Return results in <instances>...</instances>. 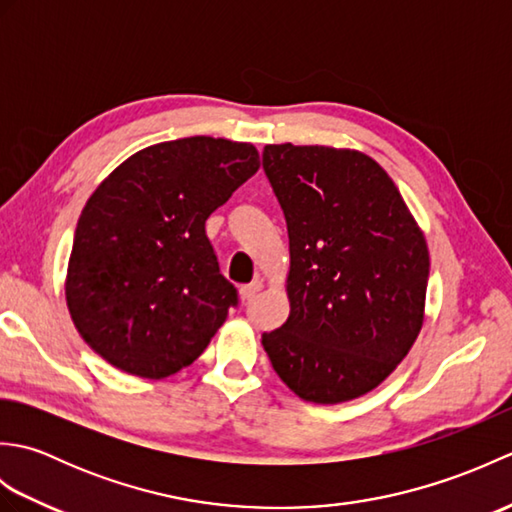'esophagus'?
<instances>
[{"label":"esophagus","mask_w":512,"mask_h":512,"mask_svg":"<svg viewBox=\"0 0 512 512\" xmlns=\"http://www.w3.org/2000/svg\"><path fill=\"white\" fill-rule=\"evenodd\" d=\"M259 290H262V281H250V284L239 288V297L248 301V299H253Z\"/></svg>","instance_id":"1"}]
</instances>
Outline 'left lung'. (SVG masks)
<instances>
[{"mask_svg": "<svg viewBox=\"0 0 512 512\" xmlns=\"http://www.w3.org/2000/svg\"><path fill=\"white\" fill-rule=\"evenodd\" d=\"M262 158L290 242V314L262 345L299 398L354 400L418 339L427 242L394 180L361 151L284 143Z\"/></svg>", "mask_w": 512, "mask_h": 512, "instance_id": "left-lung-1", "label": "left lung"}]
</instances>
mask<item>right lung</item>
I'll use <instances>...</instances> for the list:
<instances>
[{
	"label": "right lung",
	"mask_w": 512,
	"mask_h": 512,
	"mask_svg": "<svg viewBox=\"0 0 512 512\" xmlns=\"http://www.w3.org/2000/svg\"><path fill=\"white\" fill-rule=\"evenodd\" d=\"M257 169L250 143L191 136L138 151L99 184L65 279L70 317L96 354L165 378L206 350L237 290L204 224Z\"/></svg>",
	"instance_id": "add662e5"
}]
</instances>
